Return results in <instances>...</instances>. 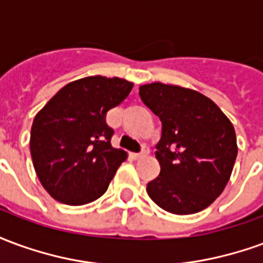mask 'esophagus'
I'll return each mask as SVG.
<instances>
[{
  "label": "esophagus",
  "mask_w": 263,
  "mask_h": 263,
  "mask_svg": "<svg viewBox=\"0 0 263 263\" xmlns=\"http://www.w3.org/2000/svg\"><path fill=\"white\" fill-rule=\"evenodd\" d=\"M148 154H149V146H146V145H145L141 152H138V154H132V156H134L135 159H141V158L146 156Z\"/></svg>",
  "instance_id": "34e87169"
}]
</instances>
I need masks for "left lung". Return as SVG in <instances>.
Instances as JSON below:
<instances>
[{"label":"left lung","mask_w":263,"mask_h":263,"mask_svg":"<svg viewBox=\"0 0 263 263\" xmlns=\"http://www.w3.org/2000/svg\"><path fill=\"white\" fill-rule=\"evenodd\" d=\"M139 96L162 122L160 173L146 184L149 197L172 214L207 209L226 189L237 159L231 121L196 90L156 81L139 87Z\"/></svg>","instance_id":"1"}]
</instances>
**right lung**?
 I'll list each match as a JSON object with an SVG mask.
<instances>
[{
  "instance_id": "1",
  "label": "right lung",
  "mask_w": 263,
  "mask_h": 263,
  "mask_svg": "<svg viewBox=\"0 0 263 263\" xmlns=\"http://www.w3.org/2000/svg\"><path fill=\"white\" fill-rule=\"evenodd\" d=\"M134 83L90 76L71 81L50 98L31 129L33 167L54 200L83 205L101 197L126 152L111 145L107 111L121 104Z\"/></svg>"
}]
</instances>
